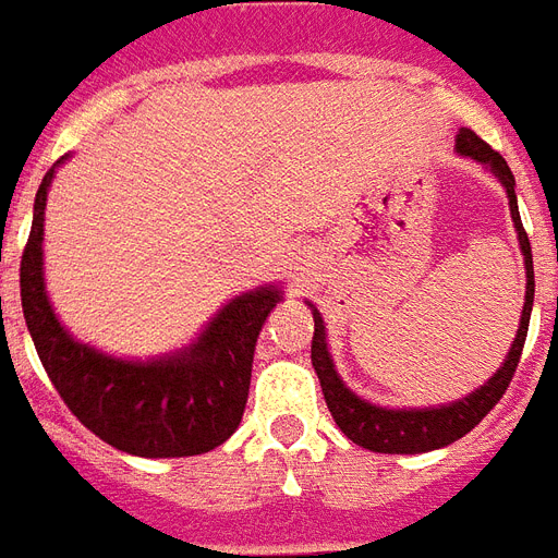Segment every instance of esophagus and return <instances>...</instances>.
Returning a JSON list of instances; mask_svg holds the SVG:
<instances>
[{
	"mask_svg": "<svg viewBox=\"0 0 558 558\" xmlns=\"http://www.w3.org/2000/svg\"><path fill=\"white\" fill-rule=\"evenodd\" d=\"M306 266H310V257H306V252H301V248H298V252H292V275H295V278H304Z\"/></svg>",
	"mask_w": 558,
	"mask_h": 558,
	"instance_id": "1",
	"label": "esophagus"
}]
</instances>
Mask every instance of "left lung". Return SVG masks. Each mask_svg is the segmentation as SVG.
I'll return each mask as SVG.
<instances>
[{"label":"left lung","instance_id":"1","mask_svg":"<svg viewBox=\"0 0 558 558\" xmlns=\"http://www.w3.org/2000/svg\"><path fill=\"white\" fill-rule=\"evenodd\" d=\"M454 153L475 159L477 165H484L493 173L501 187L507 191L510 199V214L515 234H519L521 254H524V275H527V292H524V310H521V324L512 348L504 359V365L489 376V379L466 393L463 399L446 402V405L432 408H381L376 402H367L359 393L344 385L336 365H332L330 348H327V327H324L322 313L315 310V304L306 301V306L313 310L315 336H313V367L322 381L324 399L330 408L332 420L341 432L348 434L350 440L362 446V449L379 451V454H423V451H434L449 446V442L460 440L463 434H469L489 411L495 402L504 397V390L510 388L512 373L519 367L521 350H524V339H527L530 313H533V292H536V280H533V252H530L527 231L521 226L519 214V196H515V177H512L510 165L504 161L501 153H495L486 142H481L472 130H460L458 142H454Z\"/></svg>","mask_w":558,"mask_h":558}]
</instances>
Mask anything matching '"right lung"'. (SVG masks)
I'll list each match as a JSON object with an SVG mask.
<instances>
[{"label": "right lung", "instance_id": "obj_1", "mask_svg": "<svg viewBox=\"0 0 558 558\" xmlns=\"http://www.w3.org/2000/svg\"><path fill=\"white\" fill-rule=\"evenodd\" d=\"M63 161L69 156L43 177L20 266L22 313L48 379L92 434L126 454L191 458L217 449L243 420L254 344L283 292L266 283L231 298L187 348L147 362L83 344L57 318L43 275L48 187Z\"/></svg>", "mask_w": 558, "mask_h": 558}]
</instances>
